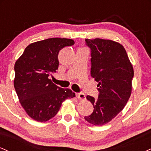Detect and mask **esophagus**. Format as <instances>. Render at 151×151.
<instances>
[{
    "instance_id": "obj_1",
    "label": "esophagus",
    "mask_w": 151,
    "mask_h": 151,
    "mask_svg": "<svg viewBox=\"0 0 151 151\" xmlns=\"http://www.w3.org/2000/svg\"><path fill=\"white\" fill-rule=\"evenodd\" d=\"M77 97L78 99L79 100H85L86 99V96L84 93H77Z\"/></svg>"
}]
</instances>
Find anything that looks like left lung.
Wrapping results in <instances>:
<instances>
[{
  "instance_id": "obj_1",
  "label": "left lung",
  "mask_w": 151,
  "mask_h": 151,
  "mask_svg": "<svg viewBox=\"0 0 151 151\" xmlns=\"http://www.w3.org/2000/svg\"><path fill=\"white\" fill-rule=\"evenodd\" d=\"M85 42L91 50V76L99 83V96H86L94 109L84 119L102 126L124 108L131 96L134 72L126 50L119 42L99 38L86 39Z\"/></svg>"
}]
</instances>
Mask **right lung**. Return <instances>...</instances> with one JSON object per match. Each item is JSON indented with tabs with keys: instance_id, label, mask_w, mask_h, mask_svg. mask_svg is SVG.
Instances as JSON below:
<instances>
[{
	"instance_id": "1",
	"label": "right lung",
	"mask_w": 151,
	"mask_h": 151,
	"mask_svg": "<svg viewBox=\"0 0 151 151\" xmlns=\"http://www.w3.org/2000/svg\"><path fill=\"white\" fill-rule=\"evenodd\" d=\"M67 38H48L32 43L15 64L14 87L26 113L34 120L47 121L58 114L66 99L75 96L70 89H62L49 79L58 69L60 50L72 46Z\"/></svg>"
}]
</instances>
